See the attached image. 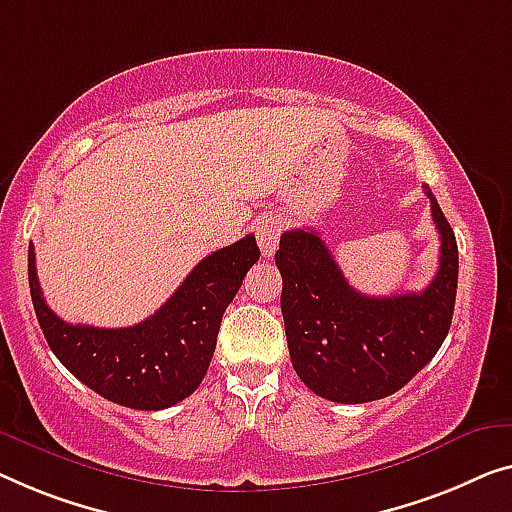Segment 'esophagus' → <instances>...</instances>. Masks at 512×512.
Listing matches in <instances>:
<instances>
[{"instance_id": "obj_1", "label": "esophagus", "mask_w": 512, "mask_h": 512, "mask_svg": "<svg viewBox=\"0 0 512 512\" xmlns=\"http://www.w3.org/2000/svg\"><path fill=\"white\" fill-rule=\"evenodd\" d=\"M280 232H282V225H280L278 218H262L255 225L257 243H259V248H262L264 257H271L278 250Z\"/></svg>"}]
</instances>
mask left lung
Instances as JSON below:
<instances>
[{
	"mask_svg": "<svg viewBox=\"0 0 512 512\" xmlns=\"http://www.w3.org/2000/svg\"><path fill=\"white\" fill-rule=\"evenodd\" d=\"M439 230V269L423 292L365 296L349 285L317 230L280 236V308L296 375L331 402L393 395L418 375L451 329L457 292L453 227L425 186Z\"/></svg>",
	"mask_w": 512,
	"mask_h": 512,
	"instance_id": "1",
	"label": "left lung"
}]
</instances>
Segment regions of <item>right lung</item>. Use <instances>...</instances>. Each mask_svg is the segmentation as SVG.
Segmentation results:
<instances>
[{
  "instance_id": "right-lung-1",
  "label": "right lung",
  "mask_w": 512,
  "mask_h": 512,
  "mask_svg": "<svg viewBox=\"0 0 512 512\" xmlns=\"http://www.w3.org/2000/svg\"><path fill=\"white\" fill-rule=\"evenodd\" d=\"M259 259L253 234L211 253L154 315L126 329L68 324L48 308L29 246V292L41 331L64 368L110 402L158 411L181 402L207 375L220 319Z\"/></svg>"
}]
</instances>
